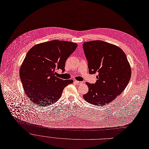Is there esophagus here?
I'll return each mask as SVG.
<instances>
[{
  "label": "esophagus",
  "instance_id": "34e87169",
  "mask_svg": "<svg viewBox=\"0 0 149 149\" xmlns=\"http://www.w3.org/2000/svg\"><path fill=\"white\" fill-rule=\"evenodd\" d=\"M74 83L76 84H78V85H80V84H81L83 83L82 81H77V80H75L74 81Z\"/></svg>",
  "mask_w": 149,
  "mask_h": 149
}]
</instances>
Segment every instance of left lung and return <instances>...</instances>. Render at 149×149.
<instances>
[{
  "label": "left lung",
  "instance_id": "left-lung-1",
  "mask_svg": "<svg viewBox=\"0 0 149 149\" xmlns=\"http://www.w3.org/2000/svg\"><path fill=\"white\" fill-rule=\"evenodd\" d=\"M83 47L89 73H99L95 83H86L88 92L83 99L96 106L107 104L123 92L130 79L126 54L119 47L102 40L84 42Z\"/></svg>",
  "mask_w": 149,
  "mask_h": 149
}]
</instances>
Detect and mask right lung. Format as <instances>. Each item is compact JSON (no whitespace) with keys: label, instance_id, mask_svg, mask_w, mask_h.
<instances>
[{"label":"right lung","instance_id":"right-lung-1","mask_svg":"<svg viewBox=\"0 0 149 149\" xmlns=\"http://www.w3.org/2000/svg\"><path fill=\"white\" fill-rule=\"evenodd\" d=\"M75 43L54 40L36 45L30 49L19 74L24 93L39 106H49L61 98L65 87L73 80L56 76V70L65 72V63L76 50Z\"/></svg>","mask_w":149,"mask_h":149}]
</instances>
